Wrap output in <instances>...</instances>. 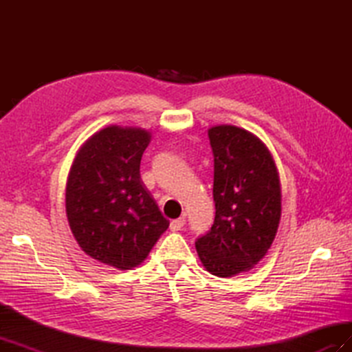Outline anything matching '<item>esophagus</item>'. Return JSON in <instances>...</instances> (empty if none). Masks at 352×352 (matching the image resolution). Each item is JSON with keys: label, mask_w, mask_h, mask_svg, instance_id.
Returning <instances> with one entry per match:
<instances>
[{"label": "esophagus", "mask_w": 352, "mask_h": 352, "mask_svg": "<svg viewBox=\"0 0 352 352\" xmlns=\"http://www.w3.org/2000/svg\"><path fill=\"white\" fill-rule=\"evenodd\" d=\"M185 223H186L185 217H179L176 220H172V221H170V229H172V230H180V229L185 226Z\"/></svg>", "instance_id": "1"}]
</instances>
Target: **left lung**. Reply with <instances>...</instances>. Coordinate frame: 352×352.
Masks as SVG:
<instances>
[{
  "label": "left lung",
  "instance_id": "1",
  "mask_svg": "<svg viewBox=\"0 0 352 352\" xmlns=\"http://www.w3.org/2000/svg\"><path fill=\"white\" fill-rule=\"evenodd\" d=\"M214 155V223L195 241L202 265L229 278L257 264L278 232L280 182L270 151L236 126L208 129Z\"/></svg>",
  "mask_w": 352,
  "mask_h": 352
}]
</instances>
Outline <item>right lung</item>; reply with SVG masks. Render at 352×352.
Instances as JSON below:
<instances>
[{"mask_svg": "<svg viewBox=\"0 0 352 352\" xmlns=\"http://www.w3.org/2000/svg\"><path fill=\"white\" fill-rule=\"evenodd\" d=\"M150 141L142 129L105 127L83 144L67 179L74 239L89 257L120 270L141 264L168 228L140 175Z\"/></svg>", "mask_w": 352, "mask_h": 352, "instance_id": "right-lung-1", "label": "right lung"}]
</instances>
